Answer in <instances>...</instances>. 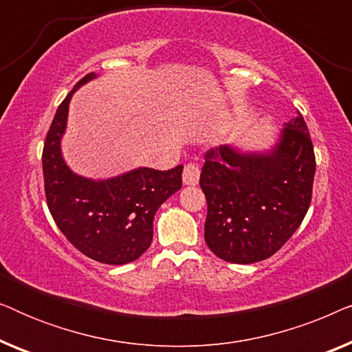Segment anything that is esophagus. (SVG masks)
<instances>
[{"label":"esophagus","instance_id":"34e87169","mask_svg":"<svg viewBox=\"0 0 352 352\" xmlns=\"http://www.w3.org/2000/svg\"><path fill=\"white\" fill-rule=\"evenodd\" d=\"M200 177V168L197 163H186L184 171H182V181L187 186H195Z\"/></svg>","mask_w":352,"mask_h":352}]
</instances>
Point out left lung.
<instances>
[{"mask_svg":"<svg viewBox=\"0 0 352 352\" xmlns=\"http://www.w3.org/2000/svg\"><path fill=\"white\" fill-rule=\"evenodd\" d=\"M316 155L302 115L266 155L210 148L200 173L206 199L205 242L235 264L263 261L295 234L309 210Z\"/></svg>","mask_w":352,"mask_h":352,"instance_id":"left-lung-1","label":"left lung"}]
</instances>
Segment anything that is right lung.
<instances>
[{
  "label": "right lung",
  "instance_id": "1",
  "mask_svg": "<svg viewBox=\"0 0 352 352\" xmlns=\"http://www.w3.org/2000/svg\"><path fill=\"white\" fill-rule=\"evenodd\" d=\"M62 100L43 147L45 195L52 219L67 240L86 256L104 264H126L151 247L158 206L182 186V165L168 171L139 168L109 181L76 176L62 160L60 136L65 129L72 94Z\"/></svg>",
  "mask_w": 352,
  "mask_h": 352
}]
</instances>
